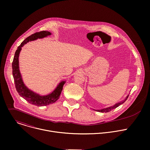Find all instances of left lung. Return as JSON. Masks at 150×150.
<instances>
[{
	"mask_svg": "<svg viewBox=\"0 0 150 150\" xmlns=\"http://www.w3.org/2000/svg\"><path fill=\"white\" fill-rule=\"evenodd\" d=\"M128 96H127V98L125 99L124 101H122V102H121V103H117V104H116L115 105H114L112 106V107H108V108H104V109H102V110H95V111H98V112H110V111H111V110H112L116 108L117 107H118L120 106V105L122 104L127 100V99L128 98Z\"/></svg>",
	"mask_w": 150,
	"mask_h": 150,
	"instance_id": "left-lung-1",
	"label": "left lung"
}]
</instances>
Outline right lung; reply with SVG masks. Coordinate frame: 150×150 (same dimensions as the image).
<instances>
[{
	"instance_id": "obj_1",
	"label": "right lung",
	"mask_w": 150,
	"mask_h": 150,
	"mask_svg": "<svg viewBox=\"0 0 150 150\" xmlns=\"http://www.w3.org/2000/svg\"><path fill=\"white\" fill-rule=\"evenodd\" d=\"M50 35H51V32L43 30L39 32H36L26 38L21 43V45L18 47L12 62V74L17 92H18L19 95L23 98L26 101L32 105H36L38 107L46 106L56 102L60 96L65 81H62L60 82L56 89L51 93L49 95L40 96L38 93L33 92L25 85L22 81L19 69V55L22 47L25 44L27 43L29 41L34 40L38 38H43Z\"/></svg>"
}]
</instances>
